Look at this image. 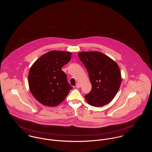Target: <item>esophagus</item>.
<instances>
[{"instance_id":"34e87169","label":"esophagus","mask_w":152,"mask_h":152,"mask_svg":"<svg viewBox=\"0 0 152 152\" xmlns=\"http://www.w3.org/2000/svg\"><path fill=\"white\" fill-rule=\"evenodd\" d=\"M80 87H81L80 84V83H77V84H76V87H77V88H80Z\"/></svg>"}]
</instances>
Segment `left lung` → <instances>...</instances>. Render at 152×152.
<instances>
[{
  "label": "left lung",
  "instance_id": "left-lung-1",
  "mask_svg": "<svg viewBox=\"0 0 152 152\" xmlns=\"http://www.w3.org/2000/svg\"><path fill=\"white\" fill-rule=\"evenodd\" d=\"M78 55L87 68L92 84L91 91L85 95L87 102L95 107L108 104L116 95L121 84L119 66L98 51L80 52Z\"/></svg>",
  "mask_w": 152,
  "mask_h": 152
}]
</instances>
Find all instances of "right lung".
Here are the masks:
<instances>
[{
    "label": "right lung",
    "instance_id": "obj_1",
    "mask_svg": "<svg viewBox=\"0 0 152 152\" xmlns=\"http://www.w3.org/2000/svg\"><path fill=\"white\" fill-rule=\"evenodd\" d=\"M71 57L70 52L53 50L41 56L31 66L28 77L30 90L42 104L56 107L72 89L61 69Z\"/></svg>",
    "mask_w": 152,
    "mask_h": 152
}]
</instances>
